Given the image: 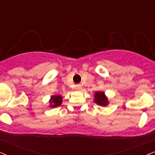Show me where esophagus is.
<instances>
[{
  "instance_id": "esophagus-1",
  "label": "esophagus",
  "mask_w": 155,
  "mask_h": 155,
  "mask_svg": "<svg viewBox=\"0 0 155 155\" xmlns=\"http://www.w3.org/2000/svg\"><path fill=\"white\" fill-rule=\"evenodd\" d=\"M77 89L78 90H80L82 89V87H81V85H80V84H78L77 85Z\"/></svg>"
}]
</instances>
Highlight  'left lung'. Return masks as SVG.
I'll use <instances>...</instances> for the list:
<instances>
[{
	"instance_id": "1",
	"label": "left lung",
	"mask_w": 155,
	"mask_h": 155,
	"mask_svg": "<svg viewBox=\"0 0 155 155\" xmlns=\"http://www.w3.org/2000/svg\"><path fill=\"white\" fill-rule=\"evenodd\" d=\"M94 102L97 103L98 105L107 106L108 104L107 98L105 97L104 93V92H96L94 94Z\"/></svg>"
}]
</instances>
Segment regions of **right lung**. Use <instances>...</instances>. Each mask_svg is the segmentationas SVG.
I'll return each instance as SVG.
<instances>
[{
    "label": "right lung",
    "instance_id": "add662e5",
    "mask_svg": "<svg viewBox=\"0 0 155 155\" xmlns=\"http://www.w3.org/2000/svg\"><path fill=\"white\" fill-rule=\"evenodd\" d=\"M50 103V106L52 108L59 107L61 104V103H62V97L60 96V95H56V96L51 97Z\"/></svg>",
    "mask_w": 155,
    "mask_h": 155
}]
</instances>
